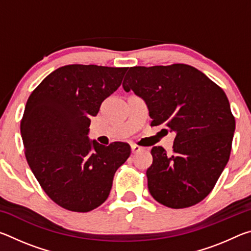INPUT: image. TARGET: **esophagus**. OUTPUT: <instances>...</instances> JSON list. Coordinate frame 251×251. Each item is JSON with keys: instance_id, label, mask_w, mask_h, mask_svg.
Wrapping results in <instances>:
<instances>
[{"instance_id": "1", "label": "esophagus", "mask_w": 251, "mask_h": 251, "mask_svg": "<svg viewBox=\"0 0 251 251\" xmlns=\"http://www.w3.org/2000/svg\"><path fill=\"white\" fill-rule=\"evenodd\" d=\"M130 148H131V151H133L134 154L135 152H138L143 150V147L136 145V144H130Z\"/></svg>"}]
</instances>
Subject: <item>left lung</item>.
<instances>
[{
	"label": "left lung",
	"mask_w": 251,
	"mask_h": 251,
	"mask_svg": "<svg viewBox=\"0 0 251 251\" xmlns=\"http://www.w3.org/2000/svg\"><path fill=\"white\" fill-rule=\"evenodd\" d=\"M123 87L146 101L151 126L175 131L173 151L151 148L148 189L161 205L179 209L201 202L229 160L236 122L222 87L187 64L134 66Z\"/></svg>",
	"instance_id": "obj_1"
}]
</instances>
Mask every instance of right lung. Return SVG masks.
Instances as JSON below:
<instances>
[{
	"instance_id": "obj_1",
	"label": "right lung",
	"mask_w": 251,
	"mask_h": 251,
	"mask_svg": "<svg viewBox=\"0 0 251 251\" xmlns=\"http://www.w3.org/2000/svg\"><path fill=\"white\" fill-rule=\"evenodd\" d=\"M128 67L72 64L55 70L29 95L21 121L24 152L46 195L64 209L87 212L107 199L127 143L88 139L91 117L121 86Z\"/></svg>"
}]
</instances>
